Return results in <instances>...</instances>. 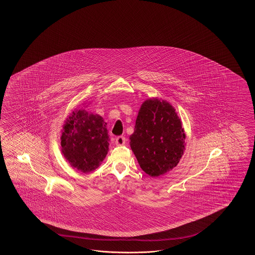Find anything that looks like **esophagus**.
Wrapping results in <instances>:
<instances>
[{"instance_id": "esophagus-1", "label": "esophagus", "mask_w": 255, "mask_h": 255, "mask_svg": "<svg viewBox=\"0 0 255 255\" xmlns=\"http://www.w3.org/2000/svg\"><path fill=\"white\" fill-rule=\"evenodd\" d=\"M126 142V139L124 137V135L118 136L116 138V145L117 146H124Z\"/></svg>"}]
</instances>
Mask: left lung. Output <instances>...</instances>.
<instances>
[{
  "instance_id": "1",
  "label": "left lung",
  "mask_w": 255,
  "mask_h": 255,
  "mask_svg": "<svg viewBox=\"0 0 255 255\" xmlns=\"http://www.w3.org/2000/svg\"><path fill=\"white\" fill-rule=\"evenodd\" d=\"M185 137L176 109L166 101L153 98L142 104L130 145L140 167L155 178L177 166Z\"/></svg>"
}]
</instances>
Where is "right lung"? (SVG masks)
Wrapping results in <instances>:
<instances>
[{
    "label": "right lung",
    "instance_id": "add662e5",
    "mask_svg": "<svg viewBox=\"0 0 255 255\" xmlns=\"http://www.w3.org/2000/svg\"><path fill=\"white\" fill-rule=\"evenodd\" d=\"M61 140L64 158L83 173L96 169L108 154L107 124L102 117L82 108L73 111L66 120Z\"/></svg>",
    "mask_w": 255,
    "mask_h": 255
}]
</instances>
